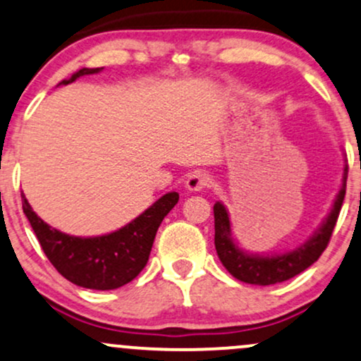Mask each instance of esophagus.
Returning a JSON list of instances; mask_svg holds the SVG:
<instances>
[{
    "label": "esophagus",
    "instance_id": "1",
    "mask_svg": "<svg viewBox=\"0 0 361 361\" xmlns=\"http://www.w3.org/2000/svg\"><path fill=\"white\" fill-rule=\"evenodd\" d=\"M210 183H212V176L208 175V173L195 171L188 176V180H186V188H188L190 192H202V190L208 188Z\"/></svg>",
    "mask_w": 361,
    "mask_h": 361
}]
</instances>
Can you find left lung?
<instances>
[{"mask_svg":"<svg viewBox=\"0 0 361 361\" xmlns=\"http://www.w3.org/2000/svg\"><path fill=\"white\" fill-rule=\"evenodd\" d=\"M346 178H348V164L345 166L343 173V185L340 193H338L334 205L326 216L323 225L316 230L306 244L299 245L298 249L286 252V254L271 255V257H262V255L247 254L238 249L232 238V230H230V220L225 207L220 202L214 205L215 215V249L219 254L220 262L235 279L247 282V284L257 286H271L277 282H284L290 277L301 274L311 264L319 259L329 244L333 228L336 225L338 215H340L343 200L346 193Z\"/></svg>","mask_w":361,"mask_h":361,"instance_id":"1","label":"left lung"}]
</instances>
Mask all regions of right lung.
I'll return each mask as SVG.
<instances>
[{
  "instance_id": "right-lung-1",
  "label": "right lung",
  "mask_w": 361,
  "mask_h": 361,
  "mask_svg": "<svg viewBox=\"0 0 361 361\" xmlns=\"http://www.w3.org/2000/svg\"><path fill=\"white\" fill-rule=\"evenodd\" d=\"M101 68H82L60 85L72 84L82 75ZM176 192L163 195L126 227L101 237H73L45 224L21 195L23 212L43 252L65 279L87 289L109 290L131 282L146 266L156 232L163 219L178 203Z\"/></svg>"
}]
</instances>
